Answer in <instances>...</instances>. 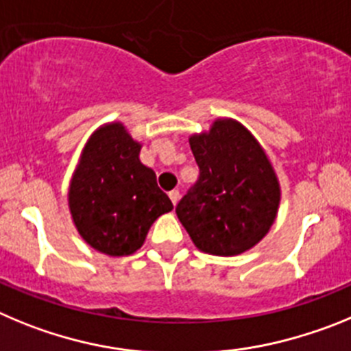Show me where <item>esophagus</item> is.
I'll list each match as a JSON object with an SVG mask.
<instances>
[{
	"label": "esophagus",
	"instance_id": "1",
	"mask_svg": "<svg viewBox=\"0 0 351 351\" xmlns=\"http://www.w3.org/2000/svg\"><path fill=\"white\" fill-rule=\"evenodd\" d=\"M169 199H171V203L176 206V203L180 201V192L176 191V189H175V191H171V192H169Z\"/></svg>",
	"mask_w": 351,
	"mask_h": 351
}]
</instances>
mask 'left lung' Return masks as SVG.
<instances>
[{"label": "left lung", "mask_w": 351, "mask_h": 351, "mask_svg": "<svg viewBox=\"0 0 351 351\" xmlns=\"http://www.w3.org/2000/svg\"><path fill=\"white\" fill-rule=\"evenodd\" d=\"M199 180L176 215L199 250L232 257L269 232L280 206V182L264 148L245 125L217 119L189 138Z\"/></svg>", "instance_id": "8db88e82"}]
</instances>
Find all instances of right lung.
<instances>
[{
	"label": "right lung",
	"instance_id": "right-lung-1",
	"mask_svg": "<svg viewBox=\"0 0 351 351\" xmlns=\"http://www.w3.org/2000/svg\"><path fill=\"white\" fill-rule=\"evenodd\" d=\"M140 150L124 124L103 125L85 143L69 183V211L78 234L110 257L134 254L150 226L173 210L157 187L156 173L141 164Z\"/></svg>",
	"mask_w": 351,
	"mask_h": 351
}]
</instances>
